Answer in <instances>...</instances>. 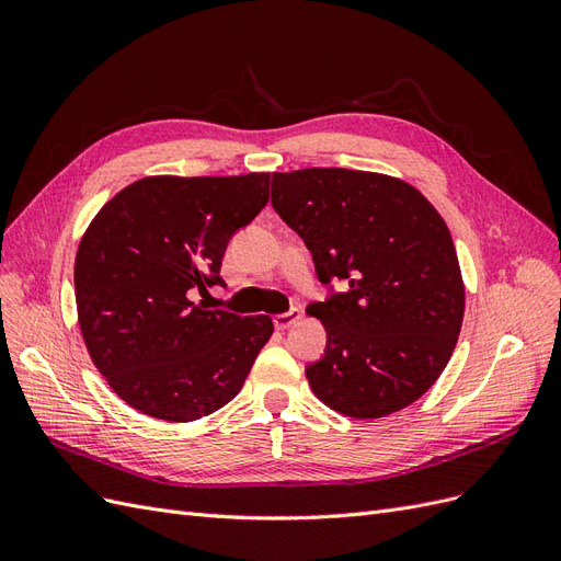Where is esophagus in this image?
<instances>
[{"label":"esophagus","instance_id":"1","mask_svg":"<svg viewBox=\"0 0 561 561\" xmlns=\"http://www.w3.org/2000/svg\"><path fill=\"white\" fill-rule=\"evenodd\" d=\"M299 320H301V311L293 309V311H287V313H278L274 318V325H276V330H290L295 322H299Z\"/></svg>","mask_w":561,"mask_h":561}]
</instances>
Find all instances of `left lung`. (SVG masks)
<instances>
[{
  "mask_svg": "<svg viewBox=\"0 0 561 561\" xmlns=\"http://www.w3.org/2000/svg\"><path fill=\"white\" fill-rule=\"evenodd\" d=\"M271 203L320 283L346 285L307 309L328 332L325 355L307 367L316 398L351 419L416 402L447 367L466 309L445 219L404 180L348 168L274 173Z\"/></svg>",
  "mask_w": 561,
  "mask_h": 561,
  "instance_id": "obj_1",
  "label": "left lung"
}]
</instances>
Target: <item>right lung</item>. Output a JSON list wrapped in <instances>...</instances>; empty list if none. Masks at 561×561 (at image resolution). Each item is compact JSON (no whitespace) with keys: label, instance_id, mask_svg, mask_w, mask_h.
Wrapping results in <instances>:
<instances>
[{"label":"right lung","instance_id":"add662e5","mask_svg":"<svg viewBox=\"0 0 561 561\" xmlns=\"http://www.w3.org/2000/svg\"><path fill=\"white\" fill-rule=\"evenodd\" d=\"M268 173L149 175L112 196L83 231L75 297L83 344L133 410L171 423L225 407L274 334L268 316L208 311L236 229L268 201Z\"/></svg>","mask_w":561,"mask_h":561}]
</instances>
